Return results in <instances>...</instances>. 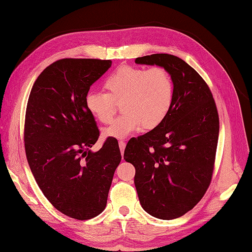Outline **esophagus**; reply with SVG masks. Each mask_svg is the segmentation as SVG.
<instances>
[{
  "label": "esophagus",
  "instance_id": "obj_1",
  "mask_svg": "<svg viewBox=\"0 0 252 252\" xmlns=\"http://www.w3.org/2000/svg\"><path fill=\"white\" fill-rule=\"evenodd\" d=\"M119 148L121 151V155H124V151L126 148V142H124V140H119Z\"/></svg>",
  "mask_w": 252,
  "mask_h": 252
}]
</instances>
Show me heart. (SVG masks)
<instances>
[{
    "instance_id": "1",
    "label": "heart",
    "mask_w": 252,
    "mask_h": 252,
    "mask_svg": "<svg viewBox=\"0 0 252 252\" xmlns=\"http://www.w3.org/2000/svg\"><path fill=\"white\" fill-rule=\"evenodd\" d=\"M105 92L89 91L85 107L102 124L113 120L117 103L125 114L104 130L106 137L125 138L145 127L153 130L165 120L174 101V81L167 69L124 65L104 80Z\"/></svg>"
}]
</instances>
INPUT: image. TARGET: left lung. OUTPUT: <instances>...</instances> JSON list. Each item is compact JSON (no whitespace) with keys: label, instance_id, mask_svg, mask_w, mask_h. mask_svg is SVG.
<instances>
[{"label":"left lung","instance_id":"left-lung-1","mask_svg":"<svg viewBox=\"0 0 252 252\" xmlns=\"http://www.w3.org/2000/svg\"><path fill=\"white\" fill-rule=\"evenodd\" d=\"M135 63L167 69L174 101L165 120L131 138L125 160L135 167L140 205L163 220L184 216L202 200L210 185L219 136L217 106L206 81L180 58L155 54Z\"/></svg>","mask_w":252,"mask_h":252}]
</instances>
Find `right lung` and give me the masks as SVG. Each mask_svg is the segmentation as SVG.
Returning <instances> with one entry per match:
<instances>
[{
    "label": "right lung",
    "instance_id": "1",
    "mask_svg": "<svg viewBox=\"0 0 252 252\" xmlns=\"http://www.w3.org/2000/svg\"><path fill=\"white\" fill-rule=\"evenodd\" d=\"M110 66V60H58L39 74L27 104L29 166L52 206L77 220L94 218L106 207L121 161L117 139L107 138L96 153L90 150L99 131L85 107L90 86Z\"/></svg>",
    "mask_w": 252,
    "mask_h": 252
}]
</instances>
